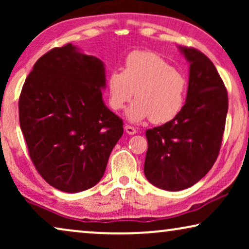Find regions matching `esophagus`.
Masks as SVG:
<instances>
[{"instance_id": "1", "label": "esophagus", "mask_w": 249, "mask_h": 249, "mask_svg": "<svg viewBox=\"0 0 249 249\" xmlns=\"http://www.w3.org/2000/svg\"><path fill=\"white\" fill-rule=\"evenodd\" d=\"M124 130L127 132L128 135H135L137 134V129L135 127H132V125H129V124H125L124 125Z\"/></svg>"}]
</instances>
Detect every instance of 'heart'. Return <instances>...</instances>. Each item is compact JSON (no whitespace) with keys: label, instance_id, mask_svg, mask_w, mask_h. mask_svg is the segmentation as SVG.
Here are the masks:
<instances>
[{"label":"heart","instance_id":"obj_1","mask_svg":"<svg viewBox=\"0 0 249 249\" xmlns=\"http://www.w3.org/2000/svg\"><path fill=\"white\" fill-rule=\"evenodd\" d=\"M110 105L122 110L131 98H137L127 110L129 121L151 119L165 124L175 119L185 104L187 79L158 54L135 51L124 61V71H113L107 79Z\"/></svg>","mask_w":249,"mask_h":249}]
</instances>
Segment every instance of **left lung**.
I'll use <instances>...</instances> for the list:
<instances>
[{"label":"left lung","mask_w":249,"mask_h":249,"mask_svg":"<svg viewBox=\"0 0 249 249\" xmlns=\"http://www.w3.org/2000/svg\"><path fill=\"white\" fill-rule=\"evenodd\" d=\"M189 62L186 103L166 124L146 130L144 172L158 188L178 192L199 181L220 153L228 93L212 61L194 47H180Z\"/></svg>","instance_id":"8db88e82"}]
</instances>
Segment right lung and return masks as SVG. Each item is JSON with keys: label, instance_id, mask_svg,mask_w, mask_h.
I'll use <instances>...</instances> for the list:
<instances>
[{"label": "right lung", "instance_id": "1", "mask_svg": "<svg viewBox=\"0 0 249 249\" xmlns=\"http://www.w3.org/2000/svg\"><path fill=\"white\" fill-rule=\"evenodd\" d=\"M102 88L104 63L70 43L40 56L22 86L19 121L29 156L42 178L61 192L96 185L124 134Z\"/></svg>", "mask_w": 249, "mask_h": 249}]
</instances>
